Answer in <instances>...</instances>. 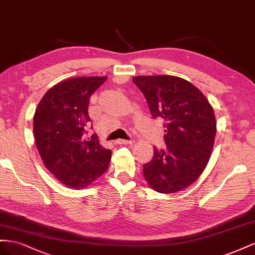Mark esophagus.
<instances>
[{
	"label": "esophagus",
	"mask_w": 255,
	"mask_h": 255,
	"mask_svg": "<svg viewBox=\"0 0 255 255\" xmlns=\"http://www.w3.org/2000/svg\"><path fill=\"white\" fill-rule=\"evenodd\" d=\"M116 143H118V144H132L133 141L132 140H121V139H119L118 141H116Z\"/></svg>",
	"instance_id": "esophagus-1"
}]
</instances>
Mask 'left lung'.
<instances>
[{
    "label": "left lung",
    "instance_id": "1",
    "mask_svg": "<svg viewBox=\"0 0 255 255\" xmlns=\"http://www.w3.org/2000/svg\"><path fill=\"white\" fill-rule=\"evenodd\" d=\"M146 99L152 119L164 121L165 148L154 147L143 165L148 185L160 193L190 186L206 168L216 136L214 109L199 89L173 76L132 78Z\"/></svg>",
    "mask_w": 255,
    "mask_h": 255
}]
</instances>
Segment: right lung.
<instances>
[{"label":"right lung","mask_w":255,"mask_h":255,"mask_svg":"<svg viewBox=\"0 0 255 255\" xmlns=\"http://www.w3.org/2000/svg\"><path fill=\"white\" fill-rule=\"evenodd\" d=\"M107 77L65 80L45 94L34 114L36 147L46 168L62 184L83 189L108 170L112 151L96 135L85 137L90 97Z\"/></svg>","instance_id":"obj_1"}]
</instances>
